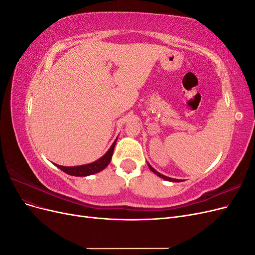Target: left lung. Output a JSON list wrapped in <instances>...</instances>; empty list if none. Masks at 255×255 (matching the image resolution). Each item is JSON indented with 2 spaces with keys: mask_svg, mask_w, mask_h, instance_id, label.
<instances>
[{
  "mask_svg": "<svg viewBox=\"0 0 255 255\" xmlns=\"http://www.w3.org/2000/svg\"><path fill=\"white\" fill-rule=\"evenodd\" d=\"M146 164H148V166H149V168H150V170L152 171V172H154V173H155L156 175H158L159 177H161V179H164V180H166V181H169V182H182L181 180H176V179H171V177H168V176H166V175H163V174H161V173H159L158 171H156L155 170V169H154L149 163H146Z\"/></svg>",
  "mask_w": 255,
  "mask_h": 255,
  "instance_id": "left-lung-1",
  "label": "left lung"
}]
</instances>
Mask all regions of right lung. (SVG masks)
<instances>
[{"instance_id":"add662e5","label":"right lung","mask_w":255,"mask_h":255,"mask_svg":"<svg viewBox=\"0 0 255 255\" xmlns=\"http://www.w3.org/2000/svg\"><path fill=\"white\" fill-rule=\"evenodd\" d=\"M116 141H117V139L113 142L109 151H107L101 158H99L98 160L94 161V163L81 165V166H74V167H66V166H59V165H56V166L65 173L73 175V176H87V175L98 173L100 171H102L103 169H105L111 163Z\"/></svg>"}]
</instances>
